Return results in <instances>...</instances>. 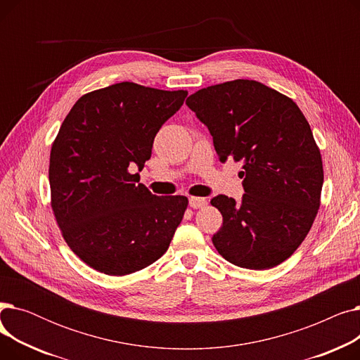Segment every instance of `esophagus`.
<instances>
[{"label":"esophagus","mask_w":360,"mask_h":360,"mask_svg":"<svg viewBox=\"0 0 360 360\" xmlns=\"http://www.w3.org/2000/svg\"><path fill=\"white\" fill-rule=\"evenodd\" d=\"M207 205V200L205 198H200V197H191L190 198V207L191 209H202V207Z\"/></svg>","instance_id":"esophagus-1"}]
</instances>
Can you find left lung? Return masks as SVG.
I'll return each mask as SVG.
<instances>
[{
    "label": "left lung",
    "mask_w": 360,
    "mask_h": 360,
    "mask_svg": "<svg viewBox=\"0 0 360 360\" xmlns=\"http://www.w3.org/2000/svg\"><path fill=\"white\" fill-rule=\"evenodd\" d=\"M186 105L209 128L220 162H243L240 204L226 195L210 201L223 216L216 250L242 269L278 266L307 238L324 182L304 113L285 94L242 79L201 89Z\"/></svg>",
    "instance_id": "left-lung-1"
}]
</instances>
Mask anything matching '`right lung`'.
<instances>
[{
    "instance_id": "1",
    "label": "right lung",
    "mask_w": 360,
    "mask_h": 360,
    "mask_svg": "<svg viewBox=\"0 0 360 360\" xmlns=\"http://www.w3.org/2000/svg\"><path fill=\"white\" fill-rule=\"evenodd\" d=\"M186 94L122 82L83 94L65 117L51 148V207L89 267L127 276L167 251L188 198L153 195L128 167L143 169Z\"/></svg>"
}]
</instances>
